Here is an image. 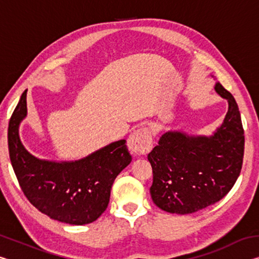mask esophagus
Returning a JSON list of instances; mask_svg holds the SVG:
<instances>
[{"instance_id": "34e87169", "label": "esophagus", "mask_w": 259, "mask_h": 259, "mask_svg": "<svg viewBox=\"0 0 259 259\" xmlns=\"http://www.w3.org/2000/svg\"><path fill=\"white\" fill-rule=\"evenodd\" d=\"M153 137L150 128H139L130 135L128 139L129 150L135 154H147L152 150Z\"/></svg>"}]
</instances>
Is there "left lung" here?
Listing matches in <instances>:
<instances>
[{
    "mask_svg": "<svg viewBox=\"0 0 259 259\" xmlns=\"http://www.w3.org/2000/svg\"><path fill=\"white\" fill-rule=\"evenodd\" d=\"M214 89L229 102L216 133L211 137H194L169 131L147 156L153 170L152 200L166 212L192 213L218 202L240 175L244 131L238 104L221 83Z\"/></svg>",
    "mask_w": 259,
    "mask_h": 259,
    "instance_id": "left-lung-1",
    "label": "left lung"
}]
</instances>
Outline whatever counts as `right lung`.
<instances>
[{"mask_svg":"<svg viewBox=\"0 0 259 259\" xmlns=\"http://www.w3.org/2000/svg\"><path fill=\"white\" fill-rule=\"evenodd\" d=\"M27 113L26 90L8 128L9 154L21 191L35 208L71 225L95 222L106 210L112 185L131 162L125 140L112 143L74 162L38 160L26 151L18 128Z\"/></svg>","mask_w":259,"mask_h":259,"instance_id":"right-lung-1","label":"right lung"}]
</instances>
